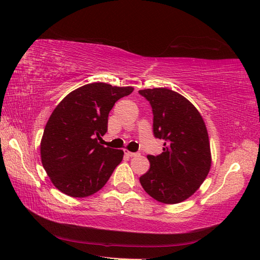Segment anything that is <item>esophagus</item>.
<instances>
[{
    "instance_id": "1",
    "label": "esophagus",
    "mask_w": 260,
    "mask_h": 260,
    "mask_svg": "<svg viewBox=\"0 0 260 260\" xmlns=\"http://www.w3.org/2000/svg\"><path fill=\"white\" fill-rule=\"evenodd\" d=\"M124 152H125L126 155L129 156V157H135V156H139L140 155V153H133V152H129V151H127V150H124Z\"/></svg>"
}]
</instances>
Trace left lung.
<instances>
[{
	"label": "left lung",
	"mask_w": 260,
	"mask_h": 260,
	"mask_svg": "<svg viewBox=\"0 0 260 260\" xmlns=\"http://www.w3.org/2000/svg\"><path fill=\"white\" fill-rule=\"evenodd\" d=\"M153 110V133L164 140L159 155H147L151 168L140 178L148 196L174 204L186 200L206 180L211 153L206 124L198 109L168 88L140 90Z\"/></svg>",
	"instance_id": "left-lung-1"
}]
</instances>
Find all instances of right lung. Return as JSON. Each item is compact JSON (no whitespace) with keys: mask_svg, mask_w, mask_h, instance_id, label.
<instances>
[{"mask_svg":"<svg viewBox=\"0 0 260 260\" xmlns=\"http://www.w3.org/2000/svg\"><path fill=\"white\" fill-rule=\"evenodd\" d=\"M133 87L93 82L68 93L54 108L41 140V161L53 185L64 194L85 198L107 183L124 152L104 147L108 114Z\"/></svg>","mask_w":260,"mask_h":260,"instance_id":"right-lung-1","label":"right lung"}]
</instances>
